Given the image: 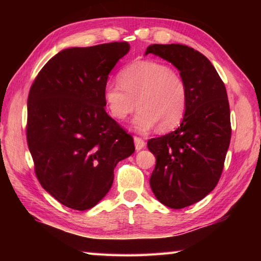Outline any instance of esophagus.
<instances>
[{"mask_svg":"<svg viewBox=\"0 0 261 261\" xmlns=\"http://www.w3.org/2000/svg\"><path fill=\"white\" fill-rule=\"evenodd\" d=\"M134 140H135V147L137 151H140V149H143L145 147V141L140 138V137H134Z\"/></svg>","mask_w":261,"mask_h":261,"instance_id":"34e87169","label":"esophagus"}]
</instances>
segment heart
<instances>
[{
  "label": "heart",
  "mask_w": 261,
  "mask_h": 261,
  "mask_svg": "<svg viewBox=\"0 0 261 261\" xmlns=\"http://www.w3.org/2000/svg\"><path fill=\"white\" fill-rule=\"evenodd\" d=\"M117 83H108L103 99L109 114L123 121L136 110L134 124L140 131L158 124L160 131L177 126L188 105L184 79L167 64L156 61H137L118 73Z\"/></svg>",
  "instance_id": "1"
}]
</instances>
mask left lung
I'll return each instance as SVG.
<instances>
[{
    "label": "left lung",
    "mask_w": 261,
    "mask_h": 261,
    "mask_svg": "<svg viewBox=\"0 0 261 261\" xmlns=\"http://www.w3.org/2000/svg\"><path fill=\"white\" fill-rule=\"evenodd\" d=\"M151 53L177 68L188 90L187 112L175 131L147 141L156 159L149 185L156 199L174 210L194 204L216 187L231 138L226 86L213 64L179 43L151 45Z\"/></svg>",
    "instance_id": "left-lung-1"
}]
</instances>
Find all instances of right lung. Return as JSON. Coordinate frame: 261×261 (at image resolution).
<instances>
[{
    "mask_svg": "<svg viewBox=\"0 0 261 261\" xmlns=\"http://www.w3.org/2000/svg\"><path fill=\"white\" fill-rule=\"evenodd\" d=\"M127 42L73 47L47 62L30 88L26 138L41 187L62 205L90 210L108 193L134 138L105 110L103 88Z\"/></svg>",
    "mask_w": 261,
    "mask_h": 261,
    "instance_id": "right-lung-1",
    "label": "right lung"
}]
</instances>
